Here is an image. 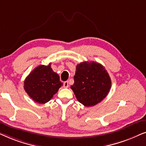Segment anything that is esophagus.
Instances as JSON below:
<instances>
[{
	"label": "esophagus",
	"mask_w": 146,
	"mask_h": 146,
	"mask_svg": "<svg viewBox=\"0 0 146 146\" xmlns=\"http://www.w3.org/2000/svg\"><path fill=\"white\" fill-rule=\"evenodd\" d=\"M68 86H69V85H68V82H64V88H68Z\"/></svg>",
	"instance_id": "34e87169"
}]
</instances>
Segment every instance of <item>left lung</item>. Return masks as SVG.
Listing matches in <instances>:
<instances>
[{"instance_id": "left-lung-1", "label": "left lung", "mask_w": 146, "mask_h": 146, "mask_svg": "<svg viewBox=\"0 0 146 146\" xmlns=\"http://www.w3.org/2000/svg\"><path fill=\"white\" fill-rule=\"evenodd\" d=\"M71 89L79 102L93 106L106 97L111 88L110 77L105 68L95 62H83L76 66Z\"/></svg>"}]
</instances>
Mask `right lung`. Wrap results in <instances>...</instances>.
Returning <instances> with one entry per match:
<instances>
[{
    "label": "right lung",
    "mask_w": 146,
    "mask_h": 146,
    "mask_svg": "<svg viewBox=\"0 0 146 146\" xmlns=\"http://www.w3.org/2000/svg\"><path fill=\"white\" fill-rule=\"evenodd\" d=\"M48 66L40 65L35 68L24 82V88L28 95L36 102L45 104L63 85L57 73Z\"/></svg>",
    "instance_id": "obj_1"
}]
</instances>
